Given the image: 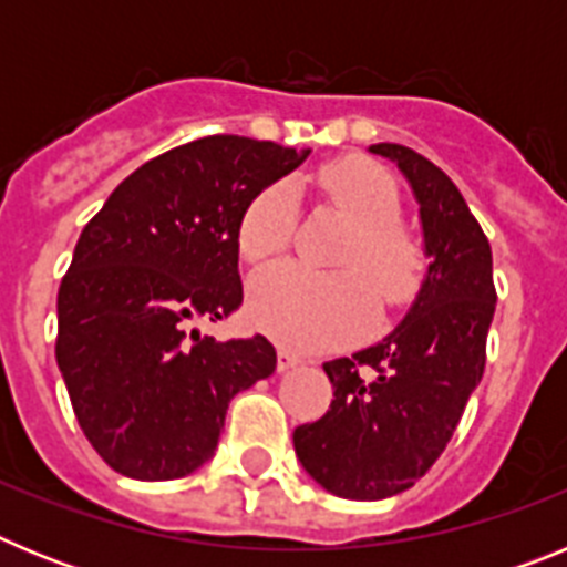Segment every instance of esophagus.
Masks as SVG:
<instances>
[{
	"mask_svg": "<svg viewBox=\"0 0 567 567\" xmlns=\"http://www.w3.org/2000/svg\"><path fill=\"white\" fill-rule=\"evenodd\" d=\"M300 360L295 358L292 352H287V349H278V372H289V369H295Z\"/></svg>",
	"mask_w": 567,
	"mask_h": 567,
	"instance_id": "esophagus-1",
	"label": "esophagus"
}]
</instances>
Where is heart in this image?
Wrapping results in <instances>:
<instances>
[{
	"instance_id": "heart-1",
	"label": "heart",
	"mask_w": 567,
	"mask_h": 567,
	"mask_svg": "<svg viewBox=\"0 0 567 567\" xmlns=\"http://www.w3.org/2000/svg\"><path fill=\"white\" fill-rule=\"evenodd\" d=\"M334 207L352 221L338 267L346 272L278 264L249 284V315L260 329L298 352L329 349L372 327L374 292L403 303L423 278V249L400 229V189L380 164L343 158L320 173ZM298 213L292 182H278L252 198L238 224V249L249 264H267L289 247ZM369 279L368 285L364 280Z\"/></svg>"
}]
</instances>
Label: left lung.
Returning a JSON list of instances; mask_svg holds the SVG:
<instances>
[{
	"instance_id": "left-lung-1",
	"label": "left lung",
	"mask_w": 567,
	"mask_h": 567,
	"mask_svg": "<svg viewBox=\"0 0 567 567\" xmlns=\"http://www.w3.org/2000/svg\"><path fill=\"white\" fill-rule=\"evenodd\" d=\"M369 150L412 187L429 269L394 332L323 363L332 405L292 434L309 477L343 499L394 497L432 468L483 380L497 307L488 238L452 178L403 144Z\"/></svg>"
}]
</instances>
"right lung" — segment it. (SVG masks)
I'll list each match as a JSON object with an SVG mask.
<instances>
[{"label": "right lung", "mask_w": 567, "mask_h": 567, "mask_svg": "<svg viewBox=\"0 0 567 567\" xmlns=\"http://www.w3.org/2000/svg\"><path fill=\"white\" fill-rule=\"evenodd\" d=\"M307 155L244 135L182 144L127 175L79 235L56 363L84 437L124 477L202 468L229 400L275 372L264 334L221 343L193 323L240 307V215Z\"/></svg>", "instance_id": "right-lung-1"}]
</instances>
